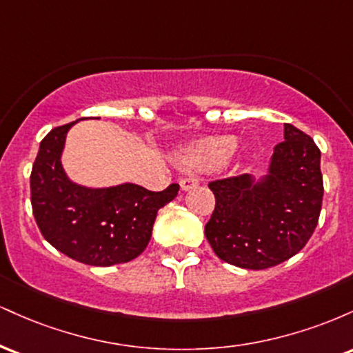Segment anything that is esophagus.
<instances>
[{
    "instance_id": "34e87169",
    "label": "esophagus",
    "mask_w": 353,
    "mask_h": 353,
    "mask_svg": "<svg viewBox=\"0 0 353 353\" xmlns=\"http://www.w3.org/2000/svg\"><path fill=\"white\" fill-rule=\"evenodd\" d=\"M199 185V179L196 177H182L181 179V189L182 190H190Z\"/></svg>"
}]
</instances>
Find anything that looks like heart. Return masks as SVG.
<instances>
[{
    "mask_svg": "<svg viewBox=\"0 0 353 353\" xmlns=\"http://www.w3.org/2000/svg\"><path fill=\"white\" fill-rule=\"evenodd\" d=\"M237 148V141L230 136L205 137L181 149L179 163L189 169L209 171L224 165Z\"/></svg>",
    "mask_w": 353,
    "mask_h": 353,
    "instance_id": "1",
    "label": "heart"
}]
</instances>
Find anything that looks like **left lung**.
Masks as SVG:
<instances>
[{"mask_svg":"<svg viewBox=\"0 0 353 353\" xmlns=\"http://www.w3.org/2000/svg\"><path fill=\"white\" fill-rule=\"evenodd\" d=\"M274 148L269 172L209 182L216 208L205 237L219 259L242 269L262 270L301 252L317 228L323 181L320 149L292 124Z\"/></svg>","mask_w":353,"mask_h":353,"instance_id":"obj_1","label":"left lung"}]
</instances>
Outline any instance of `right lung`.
Wrapping results in <instances>:
<instances>
[{
	"label": "right lung",
	"instance_id": "right-lung-1",
	"mask_svg": "<svg viewBox=\"0 0 353 353\" xmlns=\"http://www.w3.org/2000/svg\"><path fill=\"white\" fill-rule=\"evenodd\" d=\"M78 121L54 128L39 144L31 171V205L43 237L88 265L124 264L151 241L157 210L177 196L179 184L152 192L137 184L84 188L64 172L61 154Z\"/></svg>",
	"mask_w": 353,
	"mask_h": 353
}]
</instances>
